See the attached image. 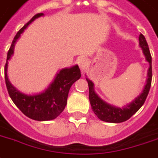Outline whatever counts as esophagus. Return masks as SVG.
<instances>
[{"label":"esophagus","mask_w":158,"mask_h":158,"mask_svg":"<svg viewBox=\"0 0 158 158\" xmlns=\"http://www.w3.org/2000/svg\"><path fill=\"white\" fill-rule=\"evenodd\" d=\"M78 64H79V68H81L82 70H85L86 68L88 67V60L85 59V58H80L78 61Z\"/></svg>","instance_id":"1"}]
</instances>
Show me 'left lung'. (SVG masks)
Here are the masks:
<instances>
[{
    "label": "left lung",
    "instance_id": "1",
    "mask_svg": "<svg viewBox=\"0 0 158 158\" xmlns=\"http://www.w3.org/2000/svg\"><path fill=\"white\" fill-rule=\"evenodd\" d=\"M139 46L143 50L145 59L150 64V68L148 69V74H147L148 78H147L146 84L144 87V90L139 94V96H138L129 104L124 106L123 108H119V107H115V106L107 103L99 98L98 94L95 92L93 82L86 78L88 86H89V99H90L91 109L93 110L95 114L101 121L111 122V123H120V122L126 121L131 116H133V114L140 109L148 96L152 79V56L150 53L147 42L142 34L139 35Z\"/></svg>",
    "mask_w": 158,
    "mask_h": 158
}]
</instances>
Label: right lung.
<instances>
[{"mask_svg": "<svg viewBox=\"0 0 158 158\" xmlns=\"http://www.w3.org/2000/svg\"><path fill=\"white\" fill-rule=\"evenodd\" d=\"M44 14H37L33 16L26 25L19 30L11 44L5 65V81L8 94L14 104L27 117L39 121H50L56 119L62 112L67 105L68 92L73 84L81 77L78 65L71 68H62L56 74L53 82L43 92L35 95L24 94L17 90L10 83L7 78V60L14 55V46L19 37L24 32L28 25Z\"/></svg>", "mask_w": 158, "mask_h": 158, "instance_id": "obj_1", "label": "right lung"}]
</instances>
